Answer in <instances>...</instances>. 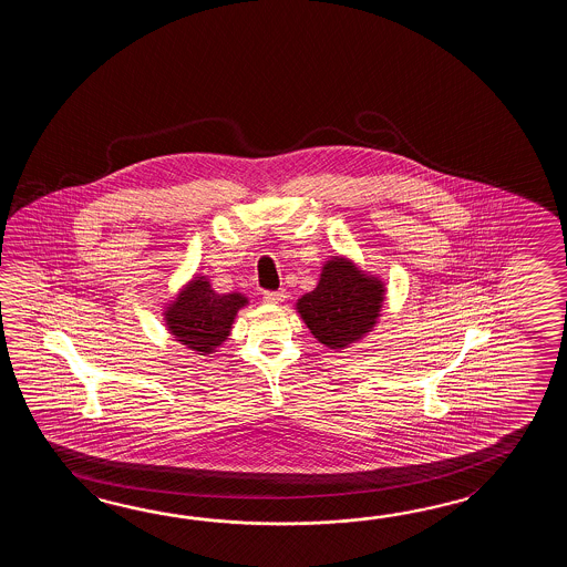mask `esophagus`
<instances>
[{
	"instance_id": "esophagus-1",
	"label": "esophagus",
	"mask_w": 567,
	"mask_h": 567,
	"mask_svg": "<svg viewBox=\"0 0 567 567\" xmlns=\"http://www.w3.org/2000/svg\"><path fill=\"white\" fill-rule=\"evenodd\" d=\"M284 300H286V291H284V289H281V291H266V293H264V301L271 303V306H274V303H281Z\"/></svg>"
}]
</instances>
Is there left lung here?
<instances>
[{
    "instance_id": "left-lung-1",
    "label": "left lung",
    "mask_w": 567,
    "mask_h": 567,
    "mask_svg": "<svg viewBox=\"0 0 567 567\" xmlns=\"http://www.w3.org/2000/svg\"><path fill=\"white\" fill-rule=\"evenodd\" d=\"M385 291L383 279L362 271L344 255H332L318 286L296 301V310L320 344L340 352L377 326Z\"/></svg>"
}]
</instances>
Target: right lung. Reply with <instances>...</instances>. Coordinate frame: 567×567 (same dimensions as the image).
Listing matches in <instances>:
<instances>
[{
    "label": "right lung",
    "mask_w": 567,
    "mask_h": 567,
    "mask_svg": "<svg viewBox=\"0 0 567 567\" xmlns=\"http://www.w3.org/2000/svg\"><path fill=\"white\" fill-rule=\"evenodd\" d=\"M247 303L243 293H217L206 276H194L166 303L164 322L176 342L208 357L229 338L237 312Z\"/></svg>",
    "instance_id": "1"
}]
</instances>
